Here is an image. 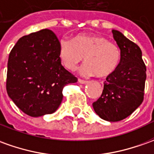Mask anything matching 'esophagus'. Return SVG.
Returning <instances> with one entry per match:
<instances>
[{
	"instance_id": "1",
	"label": "esophagus",
	"mask_w": 154,
	"mask_h": 154,
	"mask_svg": "<svg viewBox=\"0 0 154 154\" xmlns=\"http://www.w3.org/2000/svg\"><path fill=\"white\" fill-rule=\"evenodd\" d=\"M78 81H79V84H83V85L88 83V81H86V80H84V79H78Z\"/></svg>"
}]
</instances>
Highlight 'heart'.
<instances>
[{"label": "heart", "mask_w": 154, "mask_h": 154, "mask_svg": "<svg viewBox=\"0 0 154 154\" xmlns=\"http://www.w3.org/2000/svg\"><path fill=\"white\" fill-rule=\"evenodd\" d=\"M59 58L70 71L75 70L84 59L86 63L80 69L81 75L105 78L112 75L119 66L121 51L103 36L77 35L73 40H59Z\"/></svg>", "instance_id": "b5f03b06"}]
</instances>
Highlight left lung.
<instances>
[{"mask_svg": "<svg viewBox=\"0 0 154 154\" xmlns=\"http://www.w3.org/2000/svg\"><path fill=\"white\" fill-rule=\"evenodd\" d=\"M121 50V62L116 70L106 77L99 99L92 104L101 119L119 122L130 116L143 100L146 66L142 51L121 32L112 30Z\"/></svg>", "mask_w": 154, "mask_h": 154, "instance_id": "obj_1", "label": "left lung"}]
</instances>
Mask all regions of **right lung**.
Segmentation results:
<instances>
[{"label": "right lung", "instance_id": "1", "mask_svg": "<svg viewBox=\"0 0 154 154\" xmlns=\"http://www.w3.org/2000/svg\"><path fill=\"white\" fill-rule=\"evenodd\" d=\"M56 35L43 29L19 39L7 63L6 91L26 115L38 117L57 111L64 85L77 82L59 58Z\"/></svg>", "mask_w": 154, "mask_h": 154}]
</instances>
